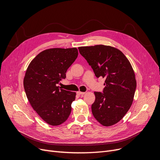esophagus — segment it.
Segmentation results:
<instances>
[{"mask_svg":"<svg viewBox=\"0 0 160 160\" xmlns=\"http://www.w3.org/2000/svg\"><path fill=\"white\" fill-rule=\"evenodd\" d=\"M85 92H81V91H78L77 92V94L78 95H82V94H84Z\"/></svg>","mask_w":160,"mask_h":160,"instance_id":"obj_1","label":"esophagus"}]
</instances>
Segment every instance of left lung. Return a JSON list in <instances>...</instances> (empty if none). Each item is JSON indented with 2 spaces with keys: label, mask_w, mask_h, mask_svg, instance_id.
Returning <instances> with one entry per match:
<instances>
[{
  "label": "left lung",
  "mask_w": 160,
  "mask_h": 160,
  "mask_svg": "<svg viewBox=\"0 0 160 160\" xmlns=\"http://www.w3.org/2000/svg\"><path fill=\"white\" fill-rule=\"evenodd\" d=\"M78 49L96 77L105 78L103 92H94L91 109L94 118L106 127L117 123L131 108L136 90L131 63L121 51L110 46L99 44Z\"/></svg>",
  "instance_id": "obj_1"
}]
</instances>
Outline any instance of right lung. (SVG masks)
I'll return each instance as SVG.
<instances>
[{"label":"right lung","mask_w":160,"mask_h":160,"mask_svg":"<svg viewBox=\"0 0 160 160\" xmlns=\"http://www.w3.org/2000/svg\"><path fill=\"white\" fill-rule=\"evenodd\" d=\"M78 56L76 48L44 50L32 60L25 72L23 87L29 103L37 114L50 125L67 120L76 93L56 85L65 79L68 69Z\"/></svg>","instance_id":"right-lung-1"}]
</instances>
